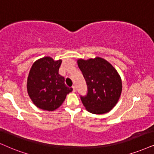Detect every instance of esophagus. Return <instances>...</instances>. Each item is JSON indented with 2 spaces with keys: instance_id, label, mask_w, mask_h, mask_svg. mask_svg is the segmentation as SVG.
<instances>
[{
  "instance_id": "esophagus-1",
  "label": "esophagus",
  "mask_w": 154,
  "mask_h": 154,
  "mask_svg": "<svg viewBox=\"0 0 154 154\" xmlns=\"http://www.w3.org/2000/svg\"><path fill=\"white\" fill-rule=\"evenodd\" d=\"M72 90H73V91H76V87L75 86H72Z\"/></svg>"
}]
</instances>
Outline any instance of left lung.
Returning a JSON list of instances; mask_svg holds the SVG:
<instances>
[{
    "label": "left lung",
    "instance_id": "left-lung-1",
    "mask_svg": "<svg viewBox=\"0 0 154 154\" xmlns=\"http://www.w3.org/2000/svg\"><path fill=\"white\" fill-rule=\"evenodd\" d=\"M86 81L87 93L81 96L89 112L102 114L112 109L117 103L122 89V79L115 68L101 57L77 61Z\"/></svg>",
    "mask_w": 154,
    "mask_h": 154
}]
</instances>
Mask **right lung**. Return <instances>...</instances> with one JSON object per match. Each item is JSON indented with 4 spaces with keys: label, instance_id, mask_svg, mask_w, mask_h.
<instances>
[{
    "label": "right lung",
    "instance_id": "obj_1",
    "mask_svg": "<svg viewBox=\"0 0 154 154\" xmlns=\"http://www.w3.org/2000/svg\"><path fill=\"white\" fill-rule=\"evenodd\" d=\"M62 60L54 61L45 57L35 62L28 77L27 89L29 97L38 108L54 111L63 104L66 95L72 91L65 84L59 73Z\"/></svg>",
    "mask_w": 154,
    "mask_h": 154
}]
</instances>
